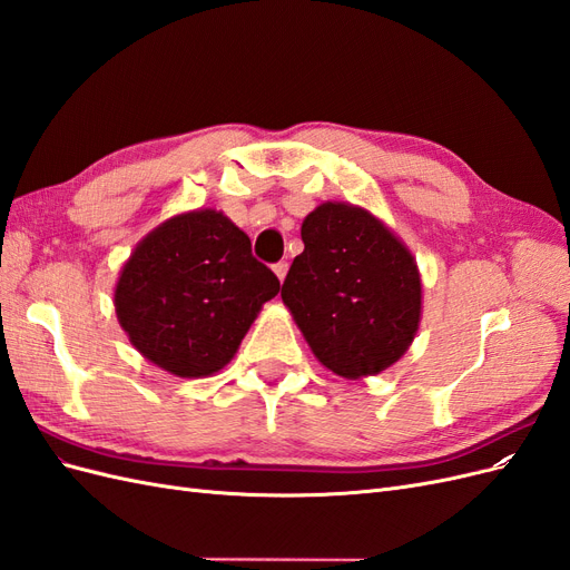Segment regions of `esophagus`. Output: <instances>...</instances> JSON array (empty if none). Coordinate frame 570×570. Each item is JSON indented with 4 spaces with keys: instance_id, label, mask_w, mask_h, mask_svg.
<instances>
[{
    "instance_id": "obj_1",
    "label": "esophagus",
    "mask_w": 570,
    "mask_h": 570,
    "mask_svg": "<svg viewBox=\"0 0 570 570\" xmlns=\"http://www.w3.org/2000/svg\"><path fill=\"white\" fill-rule=\"evenodd\" d=\"M287 268H289V266H287V262H278V264H275V266H273V273H275V275H278V281H281V283L285 281V275H287Z\"/></svg>"
}]
</instances>
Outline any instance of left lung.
<instances>
[{
  "instance_id": "obj_1",
  "label": "left lung",
  "mask_w": 570,
  "mask_h": 570,
  "mask_svg": "<svg viewBox=\"0 0 570 570\" xmlns=\"http://www.w3.org/2000/svg\"><path fill=\"white\" fill-rule=\"evenodd\" d=\"M281 297L325 368L356 381L400 361L421 323V273L361 206L325 202L302 223Z\"/></svg>"
}]
</instances>
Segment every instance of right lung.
I'll return each mask as SVG.
<instances>
[{
  "instance_id": "obj_1",
  "label": "right lung",
  "mask_w": 570,
  "mask_h": 570,
  "mask_svg": "<svg viewBox=\"0 0 570 570\" xmlns=\"http://www.w3.org/2000/svg\"><path fill=\"white\" fill-rule=\"evenodd\" d=\"M281 281L249 237L214 209L168 218L135 247L114 304L132 347L178 377H204L235 356Z\"/></svg>"
}]
</instances>
